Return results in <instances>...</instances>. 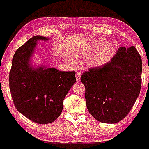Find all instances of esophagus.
<instances>
[{
	"label": "esophagus",
	"mask_w": 149,
	"mask_h": 149,
	"mask_svg": "<svg viewBox=\"0 0 149 149\" xmlns=\"http://www.w3.org/2000/svg\"><path fill=\"white\" fill-rule=\"evenodd\" d=\"M81 77V72H77V74H76V79H77V81H80Z\"/></svg>",
	"instance_id": "obj_1"
}]
</instances>
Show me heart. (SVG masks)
<instances>
[{"mask_svg": "<svg viewBox=\"0 0 149 149\" xmlns=\"http://www.w3.org/2000/svg\"><path fill=\"white\" fill-rule=\"evenodd\" d=\"M114 51V45L111 42L105 43L104 39L95 40L93 43L89 45L86 50L80 52V54L87 56H93L89 60V64L91 66L97 67L105 64L109 62L112 54ZM70 61L74 62V59H70Z\"/></svg>", "mask_w": 149, "mask_h": 149, "instance_id": "b5f03b06", "label": "heart"}]
</instances>
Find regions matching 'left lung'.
Returning <instances> with one entry per match:
<instances>
[{"instance_id":"8db88e82","label":"left lung","mask_w":149,"mask_h":149,"mask_svg":"<svg viewBox=\"0 0 149 149\" xmlns=\"http://www.w3.org/2000/svg\"><path fill=\"white\" fill-rule=\"evenodd\" d=\"M142 63L134 46L121 47L102 66L91 68L81 77L85 87L89 113L100 122L115 123L124 119L139 95Z\"/></svg>"}]
</instances>
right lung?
<instances>
[{
  "label": "right lung",
  "mask_w": 149,
  "mask_h": 149,
  "mask_svg": "<svg viewBox=\"0 0 149 149\" xmlns=\"http://www.w3.org/2000/svg\"><path fill=\"white\" fill-rule=\"evenodd\" d=\"M49 39L36 35L17 49L9 72V88L15 108L28 119L39 124L50 123L58 119L64 99L76 82L74 71L31 66L30 60L37 40Z\"/></svg>",
  "instance_id": "right-lung-1"
}]
</instances>
